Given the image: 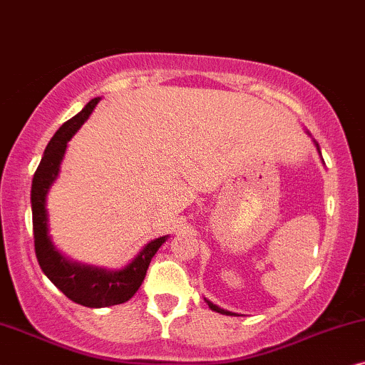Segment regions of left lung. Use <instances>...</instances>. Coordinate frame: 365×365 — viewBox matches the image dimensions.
I'll list each match as a JSON object with an SVG mask.
<instances>
[{
    "instance_id": "8db88e82",
    "label": "left lung",
    "mask_w": 365,
    "mask_h": 365,
    "mask_svg": "<svg viewBox=\"0 0 365 365\" xmlns=\"http://www.w3.org/2000/svg\"><path fill=\"white\" fill-rule=\"evenodd\" d=\"M205 302L208 304V307H210L212 310H215V312H218V314H225V315H228L230 314L232 315V312H227V310H223V309H220V307H217V305H213L210 300H205Z\"/></svg>"
}]
</instances>
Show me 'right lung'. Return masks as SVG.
Returning <instances> with one entry per match:
<instances>
[{
	"instance_id": "add662e5",
	"label": "right lung",
	"mask_w": 365,
	"mask_h": 365,
	"mask_svg": "<svg viewBox=\"0 0 365 365\" xmlns=\"http://www.w3.org/2000/svg\"><path fill=\"white\" fill-rule=\"evenodd\" d=\"M98 98H93L80 113L65 121L46 145L45 153L38 165L31 185V210H33V235L35 252L41 270L68 299L85 307H110L123 304L137 294L147 275L148 265L153 255L162 247L165 237L150 242L140 255L128 267L120 272H105L93 267L71 264L58 254L48 237L46 193L53 180L56 178L68 140L88 118Z\"/></svg>"
}]
</instances>
